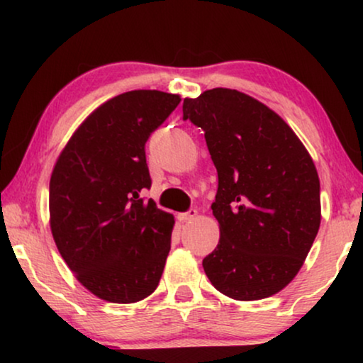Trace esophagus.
<instances>
[{"label": "esophagus", "mask_w": 363, "mask_h": 363, "mask_svg": "<svg viewBox=\"0 0 363 363\" xmlns=\"http://www.w3.org/2000/svg\"><path fill=\"white\" fill-rule=\"evenodd\" d=\"M196 216H198V210L191 208V210H188L186 213H180V215H178V220H180V221H191V220H195Z\"/></svg>", "instance_id": "1"}]
</instances>
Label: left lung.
<instances>
[{
    "label": "left lung",
    "mask_w": 363,
    "mask_h": 363,
    "mask_svg": "<svg viewBox=\"0 0 363 363\" xmlns=\"http://www.w3.org/2000/svg\"><path fill=\"white\" fill-rule=\"evenodd\" d=\"M183 118L205 132L218 172L211 205L220 242L203 259L208 279L236 301L284 289L320 226V182L294 130L264 104L216 87L183 101Z\"/></svg>",
    "instance_id": "1"
}]
</instances>
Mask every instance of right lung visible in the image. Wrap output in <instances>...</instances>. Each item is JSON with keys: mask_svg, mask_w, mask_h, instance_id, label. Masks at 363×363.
Here are the masks:
<instances>
[{"mask_svg": "<svg viewBox=\"0 0 363 363\" xmlns=\"http://www.w3.org/2000/svg\"><path fill=\"white\" fill-rule=\"evenodd\" d=\"M178 94L130 91L99 106L69 138L49 182V223L62 259L89 292L113 304L160 282L175 218L145 201V143Z\"/></svg>", "mask_w": 363, "mask_h": 363, "instance_id": "right-lung-1", "label": "right lung"}]
</instances>
